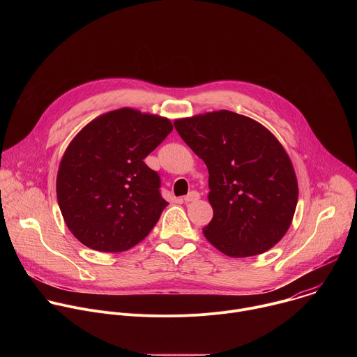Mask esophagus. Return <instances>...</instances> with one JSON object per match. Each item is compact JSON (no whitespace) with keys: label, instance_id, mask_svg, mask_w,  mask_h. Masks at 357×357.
Listing matches in <instances>:
<instances>
[{"label":"esophagus","instance_id":"esophagus-1","mask_svg":"<svg viewBox=\"0 0 357 357\" xmlns=\"http://www.w3.org/2000/svg\"><path fill=\"white\" fill-rule=\"evenodd\" d=\"M199 197H200L199 192H196V190H192L190 193H188V195L183 197V202H186V203H189V202H196Z\"/></svg>","mask_w":357,"mask_h":357}]
</instances>
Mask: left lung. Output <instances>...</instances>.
<instances>
[{"label":"left lung","instance_id":"1","mask_svg":"<svg viewBox=\"0 0 357 357\" xmlns=\"http://www.w3.org/2000/svg\"><path fill=\"white\" fill-rule=\"evenodd\" d=\"M174 126L209 171L208 241L229 257L274 247L298 202L295 171L280 141L256 120L227 110L179 119Z\"/></svg>","mask_w":357,"mask_h":357}]
</instances>
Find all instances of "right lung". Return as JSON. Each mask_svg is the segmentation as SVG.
I'll use <instances>...</instances> for the list:
<instances>
[{
	"label": "right lung",
	"mask_w": 357,
	"mask_h": 357,
	"mask_svg": "<svg viewBox=\"0 0 357 357\" xmlns=\"http://www.w3.org/2000/svg\"><path fill=\"white\" fill-rule=\"evenodd\" d=\"M160 116L120 109L90 121L62 157L56 195L66 226L89 248L126 251L154 227L168 202L144 158L172 131Z\"/></svg>",
	"instance_id": "add662e5"
}]
</instances>
